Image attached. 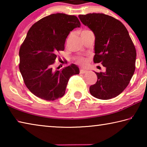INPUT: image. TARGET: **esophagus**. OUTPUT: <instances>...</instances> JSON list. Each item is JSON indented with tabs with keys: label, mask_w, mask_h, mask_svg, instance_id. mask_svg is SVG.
Returning <instances> with one entry per match:
<instances>
[{
	"label": "esophagus",
	"mask_w": 147,
	"mask_h": 147,
	"mask_svg": "<svg viewBox=\"0 0 147 147\" xmlns=\"http://www.w3.org/2000/svg\"><path fill=\"white\" fill-rule=\"evenodd\" d=\"M86 73H87V71L83 70V69H81V70L80 71V74H85Z\"/></svg>",
	"instance_id": "34e87169"
}]
</instances>
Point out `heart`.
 <instances>
[{
  "label": "heart",
  "mask_w": 147,
  "mask_h": 147,
  "mask_svg": "<svg viewBox=\"0 0 147 147\" xmlns=\"http://www.w3.org/2000/svg\"><path fill=\"white\" fill-rule=\"evenodd\" d=\"M89 32V30H84L82 32ZM76 62L80 65L86 66L87 63H88V59L86 58H84V57H78V58H76Z\"/></svg>",
  "instance_id": "heart-1"
}]
</instances>
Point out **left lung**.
I'll return each mask as SVG.
<instances>
[{
  "label": "left lung",
  "instance_id": "1",
  "mask_svg": "<svg viewBox=\"0 0 147 147\" xmlns=\"http://www.w3.org/2000/svg\"><path fill=\"white\" fill-rule=\"evenodd\" d=\"M78 17L95 37L94 63L106 67L104 73H95L98 79L89 87L90 93L102 100L116 97L128 86L136 69V51L127 29L119 20L103 13Z\"/></svg>",
  "mask_w": 147,
  "mask_h": 147
}]
</instances>
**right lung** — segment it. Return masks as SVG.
<instances>
[{
	"label": "right lung",
	"instance_id": "1",
	"mask_svg": "<svg viewBox=\"0 0 147 147\" xmlns=\"http://www.w3.org/2000/svg\"><path fill=\"white\" fill-rule=\"evenodd\" d=\"M77 27H80L77 17L58 13L43 17L30 28L19 50V70L34 95L49 101L62 97L70 77L80 73L73 63L59 71L52 67L70 32Z\"/></svg>",
	"mask_w": 147,
	"mask_h": 147
}]
</instances>
